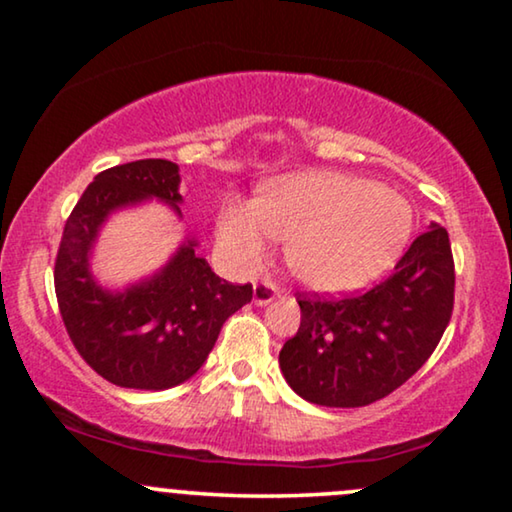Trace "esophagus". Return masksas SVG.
I'll return each instance as SVG.
<instances>
[{"label": "esophagus", "instance_id": "obj_1", "mask_svg": "<svg viewBox=\"0 0 512 512\" xmlns=\"http://www.w3.org/2000/svg\"><path fill=\"white\" fill-rule=\"evenodd\" d=\"M279 296V289L272 282H258L254 284V303L256 305H268Z\"/></svg>", "mask_w": 512, "mask_h": 512}]
</instances>
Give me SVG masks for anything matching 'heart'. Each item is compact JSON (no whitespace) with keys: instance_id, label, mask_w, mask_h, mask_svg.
Masks as SVG:
<instances>
[{"instance_id":"obj_1","label":"heart","mask_w":512,"mask_h":512,"mask_svg":"<svg viewBox=\"0 0 512 512\" xmlns=\"http://www.w3.org/2000/svg\"><path fill=\"white\" fill-rule=\"evenodd\" d=\"M412 235V207L401 193L335 170L286 174L254 202L228 198L216 216V242L240 270H251L272 240H286V265L307 289H359L389 268Z\"/></svg>"}]
</instances>
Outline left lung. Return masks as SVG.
I'll return each instance as SVG.
<instances>
[{
  "label": "left lung",
  "mask_w": 512,
  "mask_h": 512,
  "mask_svg": "<svg viewBox=\"0 0 512 512\" xmlns=\"http://www.w3.org/2000/svg\"><path fill=\"white\" fill-rule=\"evenodd\" d=\"M300 328L279 352L284 380L326 408H361L410 380L443 338L454 305L447 230L431 223L394 275L363 296L303 298Z\"/></svg>",
  "instance_id": "left-lung-1"
}]
</instances>
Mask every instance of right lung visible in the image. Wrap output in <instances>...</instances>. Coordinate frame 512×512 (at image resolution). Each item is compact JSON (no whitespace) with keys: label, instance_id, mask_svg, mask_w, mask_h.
<instances>
[{"label":"right lung","instance_id":"right-lung-1","mask_svg":"<svg viewBox=\"0 0 512 512\" xmlns=\"http://www.w3.org/2000/svg\"><path fill=\"white\" fill-rule=\"evenodd\" d=\"M179 165L149 158L104 170L86 188L62 233L55 296L69 338L90 368L125 389L163 391L191 380L251 284H228L184 237L165 265L125 286L102 284L93 254L111 216L160 202L181 219Z\"/></svg>","mask_w":512,"mask_h":512}]
</instances>
